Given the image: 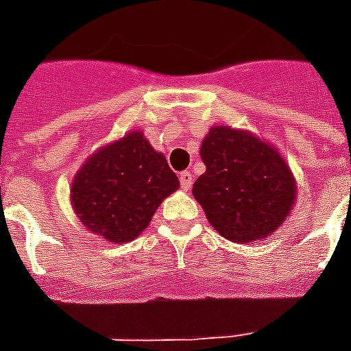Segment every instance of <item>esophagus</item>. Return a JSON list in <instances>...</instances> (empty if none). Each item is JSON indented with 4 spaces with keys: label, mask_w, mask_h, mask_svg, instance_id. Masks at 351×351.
Returning <instances> with one entry per match:
<instances>
[{
    "label": "esophagus",
    "mask_w": 351,
    "mask_h": 351,
    "mask_svg": "<svg viewBox=\"0 0 351 351\" xmlns=\"http://www.w3.org/2000/svg\"><path fill=\"white\" fill-rule=\"evenodd\" d=\"M191 184H193V176H191L190 171H184V173H180V186H182V190H190Z\"/></svg>",
    "instance_id": "obj_1"
}]
</instances>
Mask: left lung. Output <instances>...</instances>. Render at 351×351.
<instances>
[{"label":"left lung","mask_w":351,"mask_h":351,"mask_svg":"<svg viewBox=\"0 0 351 351\" xmlns=\"http://www.w3.org/2000/svg\"><path fill=\"white\" fill-rule=\"evenodd\" d=\"M199 152L206 171L193 184V197L223 239L254 243L284 226L297 182L276 146L252 131L213 125Z\"/></svg>","instance_id":"1"}]
</instances>
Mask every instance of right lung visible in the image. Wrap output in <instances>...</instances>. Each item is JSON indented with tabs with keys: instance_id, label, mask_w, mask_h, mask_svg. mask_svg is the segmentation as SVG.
<instances>
[{
	"instance_id": "obj_1",
	"label": "right lung",
	"mask_w": 351,
	"mask_h": 351,
	"mask_svg": "<svg viewBox=\"0 0 351 351\" xmlns=\"http://www.w3.org/2000/svg\"><path fill=\"white\" fill-rule=\"evenodd\" d=\"M178 176L143 131H130L88 158L73 176L71 206L80 223L108 243L137 239L161 201L178 190Z\"/></svg>"
}]
</instances>
